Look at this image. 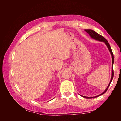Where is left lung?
<instances>
[{"mask_svg":"<svg viewBox=\"0 0 121 121\" xmlns=\"http://www.w3.org/2000/svg\"><path fill=\"white\" fill-rule=\"evenodd\" d=\"M85 31L89 34L91 38H92L93 39H94L95 40H97V41L104 42V43L105 44V45L107 46L108 48V50L109 51V52H110V53H111V54L112 55V77H111V79L110 82H109V83L108 84V86L107 87V88L105 89V90H104V92H102L100 94L98 95H97V96H94V97H86V96H82V95H81V96H82V97H83L84 98H95V97H97L101 95H102L103 94L105 93L106 92H107V91L108 89V88L109 85H110V84H111V82L112 81V80L113 79V62H114V57H113V53L112 52V49H111V47L110 46V45L109 44V43H108V41H107V39H106L103 36H102L100 34H98L97 33L95 32L94 31H93L92 30H91V29H85Z\"/></svg>","mask_w":121,"mask_h":121,"instance_id":"left-lung-1","label":"left lung"}]
</instances>
